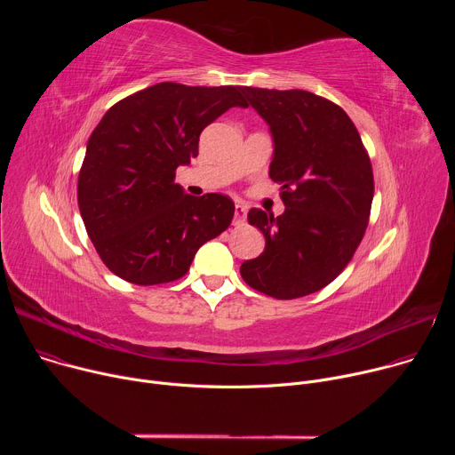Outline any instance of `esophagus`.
Here are the masks:
<instances>
[{
	"mask_svg": "<svg viewBox=\"0 0 455 455\" xmlns=\"http://www.w3.org/2000/svg\"><path fill=\"white\" fill-rule=\"evenodd\" d=\"M246 218V207L243 204H235L234 209V225H243Z\"/></svg>",
	"mask_w": 455,
	"mask_h": 455,
	"instance_id": "obj_1",
	"label": "esophagus"
}]
</instances>
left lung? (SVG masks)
<instances>
[{"instance_id": "8db88e82", "label": "left lung", "mask_w": 455, "mask_h": 455, "mask_svg": "<svg viewBox=\"0 0 455 455\" xmlns=\"http://www.w3.org/2000/svg\"><path fill=\"white\" fill-rule=\"evenodd\" d=\"M241 90L270 125V178L286 207L277 218L248 212L267 246L241 265V277L274 299H299L335 281L360 246L374 196L371 158L339 104L304 90Z\"/></svg>"}]
</instances>
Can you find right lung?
<instances>
[{"label": "right lung", "instance_id": "1", "mask_svg": "<svg viewBox=\"0 0 455 455\" xmlns=\"http://www.w3.org/2000/svg\"><path fill=\"white\" fill-rule=\"evenodd\" d=\"M248 102L241 86L158 83L111 106L88 140L77 202L102 263L139 286L183 277L198 248L228 228L234 202L174 183L204 129Z\"/></svg>", "mask_w": 455, "mask_h": 455}]
</instances>
